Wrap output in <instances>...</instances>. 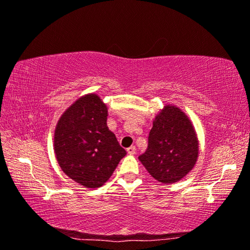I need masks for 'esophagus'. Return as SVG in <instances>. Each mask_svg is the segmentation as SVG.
Masks as SVG:
<instances>
[{"label":"esophagus","mask_w":250,"mask_h":250,"mask_svg":"<svg viewBox=\"0 0 250 250\" xmlns=\"http://www.w3.org/2000/svg\"><path fill=\"white\" fill-rule=\"evenodd\" d=\"M126 152H128L129 154H134V153H136V146H129V148L126 149Z\"/></svg>","instance_id":"34e87169"}]
</instances>
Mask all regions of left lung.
Wrapping results in <instances>:
<instances>
[{"label": "left lung", "instance_id": "8db88e82", "mask_svg": "<svg viewBox=\"0 0 250 250\" xmlns=\"http://www.w3.org/2000/svg\"><path fill=\"white\" fill-rule=\"evenodd\" d=\"M152 124L148 149L139 160L154 179L173 184L195 167L199 153L196 130L187 114L173 104H166Z\"/></svg>", "mask_w": 250, "mask_h": 250}]
</instances>
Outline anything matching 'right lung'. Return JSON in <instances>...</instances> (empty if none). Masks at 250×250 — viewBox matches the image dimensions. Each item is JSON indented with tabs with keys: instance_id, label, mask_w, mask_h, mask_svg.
I'll return each mask as SVG.
<instances>
[{
	"instance_id": "right-lung-1",
	"label": "right lung",
	"mask_w": 250,
	"mask_h": 250,
	"mask_svg": "<svg viewBox=\"0 0 250 250\" xmlns=\"http://www.w3.org/2000/svg\"><path fill=\"white\" fill-rule=\"evenodd\" d=\"M108 106L96 93L85 94L59 119L54 153L62 171L85 188H99L112 176L126 152L106 125Z\"/></svg>"
}]
</instances>
